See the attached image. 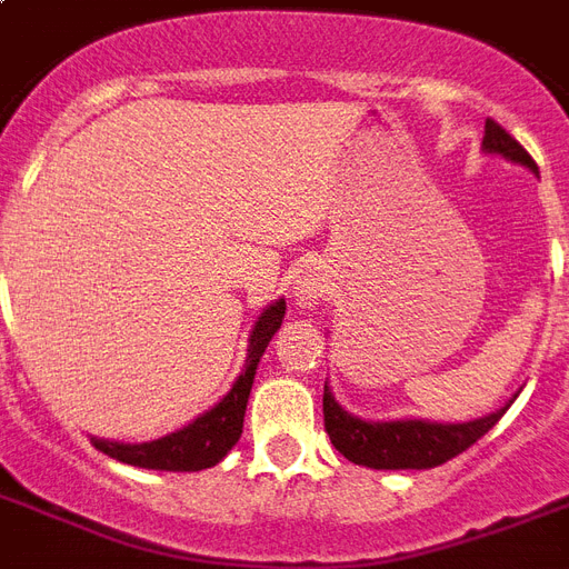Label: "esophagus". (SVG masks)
Segmentation results:
<instances>
[{"label":"esophagus","mask_w":569,"mask_h":569,"mask_svg":"<svg viewBox=\"0 0 569 569\" xmlns=\"http://www.w3.org/2000/svg\"><path fill=\"white\" fill-rule=\"evenodd\" d=\"M319 298H321V283L316 280V277L298 280V286H295V301L301 303V307H310V303H316Z\"/></svg>","instance_id":"esophagus-1"}]
</instances>
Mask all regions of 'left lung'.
I'll return each instance as SVG.
<instances>
[{
    "instance_id": "obj_1",
    "label": "left lung",
    "mask_w": 569,
    "mask_h": 569,
    "mask_svg": "<svg viewBox=\"0 0 569 569\" xmlns=\"http://www.w3.org/2000/svg\"><path fill=\"white\" fill-rule=\"evenodd\" d=\"M481 150L490 156H502L508 162L522 164L531 173H538V164L520 141H513L496 120L487 118L485 141ZM513 392L505 407L481 419L469 422H431V419H392V422H366L360 416L348 413L339 405L330 387L325 383V428L330 433V442L337 446L339 455H346L351 463L369 469H431L446 460L458 458L472 442H478L499 419L505 410L513 405Z\"/></svg>"
}]
</instances>
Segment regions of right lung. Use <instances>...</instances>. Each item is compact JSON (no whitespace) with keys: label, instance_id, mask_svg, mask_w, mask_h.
<instances>
[{"label":"right lung","instance_id":"add662e5","mask_svg":"<svg viewBox=\"0 0 569 569\" xmlns=\"http://www.w3.org/2000/svg\"><path fill=\"white\" fill-rule=\"evenodd\" d=\"M283 298H277L274 303H268L266 310L259 312V319L250 328L244 369H241L239 378L232 380L230 392L218 405L209 407L206 413L197 416L194 422L150 442H118L91 437L93 446L102 455L120 460V463L141 469H162V472H197V469H209L214 463H221L227 458V451L239 442L253 375H257V366L266 355L268 342L283 325Z\"/></svg>","mask_w":569,"mask_h":569}]
</instances>
